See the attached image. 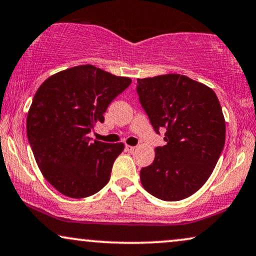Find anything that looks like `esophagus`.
<instances>
[{
  "label": "esophagus",
  "mask_w": 256,
  "mask_h": 256,
  "mask_svg": "<svg viewBox=\"0 0 256 256\" xmlns=\"http://www.w3.org/2000/svg\"><path fill=\"white\" fill-rule=\"evenodd\" d=\"M125 149H126V150H128V152H134V150H136V146H125Z\"/></svg>",
  "instance_id": "obj_1"
}]
</instances>
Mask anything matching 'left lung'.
I'll return each mask as SVG.
<instances>
[{
    "mask_svg": "<svg viewBox=\"0 0 256 256\" xmlns=\"http://www.w3.org/2000/svg\"><path fill=\"white\" fill-rule=\"evenodd\" d=\"M140 102L154 130H164L167 144L142 168L146 190L164 202L196 193L216 167L226 143V120L216 93L178 74L138 78Z\"/></svg>",
    "mask_w": 256,
    "mask_h": 256,
    "instance_id": "8db88e82",
    "label": "left lung"
}]
</instances>
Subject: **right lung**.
Returning a JSON list of instances; mask_svg holds the SVG:
<instances>
[{
	"label": "right lung",
	"mask_w": 256,
	"mask_h": 256,
	"mask_svg": "<svg viewBox=\"0 0 256 256\" xmlns=\"http://www.w3.org/2000/svg\"><path fill=\"white\" fill-rule=\"evenodd\" d=\"M131 82L86 64L54 74L38 88L27 137L40 172L62 194L86 198L108 182L124 144L92 142L88 134Z\"/></svg>",
	"instance_id": "add662e5"
}]
</instances>
